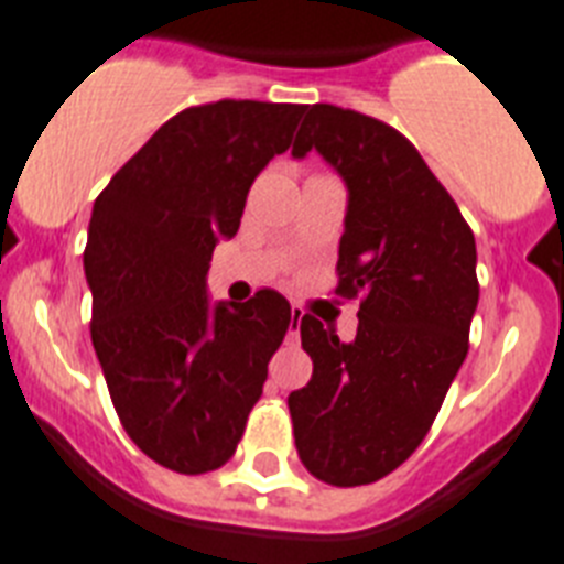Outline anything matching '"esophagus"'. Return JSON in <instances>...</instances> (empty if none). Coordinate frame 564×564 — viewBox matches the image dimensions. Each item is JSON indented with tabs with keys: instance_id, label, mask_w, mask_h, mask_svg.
<instances>
[{
	"instance_id": "obj_1",
	"label": "esophagus",
	"mask_w": 564,
	"mask_h": 564,
	"mask_svg": "<svg viewBox=\"0 0 564 564\" xmlns=\"http://www.w3.org/2000/svg\"><path fill=\"white\" fill-rule=\"evenodd\" d=\"M302 316H305V311L300 308V305H293L291 308V334L300 332V323H302Z\"/></svg>"
}]
</instances>
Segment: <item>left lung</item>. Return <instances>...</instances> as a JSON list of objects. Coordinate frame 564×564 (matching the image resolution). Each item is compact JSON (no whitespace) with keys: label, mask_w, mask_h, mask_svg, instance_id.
<instances>
[{"label":"left lung","mask_w":564,"mask_h":564,"mask_svg":"<svg viewBox=\"0 0 564 564\" xmlns=\"http://www.w3.org/2000/svg\"><path fill=\"white\" fill-rule=\"evenodd\" d=\"M316 149L348 187L337 293L360 296L351 343L305 314L314 375L288 398L311 476L360 487L426 438L469 348L478 305L476 239L421 152L383 120L314 104L293 158Z\"/></svg>","instance_id":"8db88e82"}]
</instances>
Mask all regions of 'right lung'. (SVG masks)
<instances>
[{
	"label": "right lung",
	"instance_id": "right-lung-1",
	"mask_svg": "<svg viewBox=\"0 0 564 564\" xmlns=\"http://www.w3.org/2000/svg\"><path fill=\"white\" fill-rule=\"evenodd\" d=\"M302 115L300 104L259 100L189 106L115 172L91 209L83 268L111 403L138 449L184 476L232 458L291 328V305L271 288L209 305L207 271Z\"/></svg>",
	"mask_w": 564,
	"mask_h": 564
}]
</instances>
